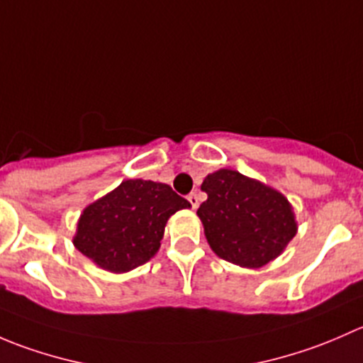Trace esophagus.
Wrapping results in <instances>:
<instances>
[{
	"label": "esophagus",
	"mask_w": 363,
	"mask_h": 363,
	"mask_svg": "<svg viewBox=\"0 0 363 363\" xmlns=\"http://www.w3.org/2000/svg\"><path fill=\"white\" fill-rule=\"evenodd\" d=\"M188 200H189V203H191V207H193V208L199 207L200 199H199V195H196V193H189V195H188Z\"/></svg>",
	"instance_id": "34e87169"
}]
</instances>
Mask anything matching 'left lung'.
I'll use <instances>...</instances> for the list:
<instances>
[{
	"label": "left lung",
	"mask_w": 363,
	"mask_h": 363,
	"mask_svg": "<svg viewBox=\"0 0 363 363\" xmlns=\"http://www.w3.org/2000/svg\"><path fill=\"white\" fill-rule=\"evenodd\" d=\"M207 200L196 214L211 250L246 269H259L284 251L296 233L294 207L286 196L237 170L208 174Z\"/></svg>",
	"instance_id": "left-lung-1"
}]
</instances>
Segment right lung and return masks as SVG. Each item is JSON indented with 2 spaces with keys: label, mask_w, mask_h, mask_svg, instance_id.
Wrapping results in <instances>:
<instances>
[{
  "label": "right lung",
  "mask_w": 363,
  "mask_h": 363,
  "mask_svg": "<svg viewBox=\"0 0 363 363\" xmlns=\"http://www.w3.org/2000/svg\"><path fill=\"white\" fill-rule=\"evenodd\" d=\"M188 207L168 184L128 179L84 208L73 246L101 269L128 272L158 252L168 218Z\"/></svg>",
  "instance_id": "1"
}]
</instances>
